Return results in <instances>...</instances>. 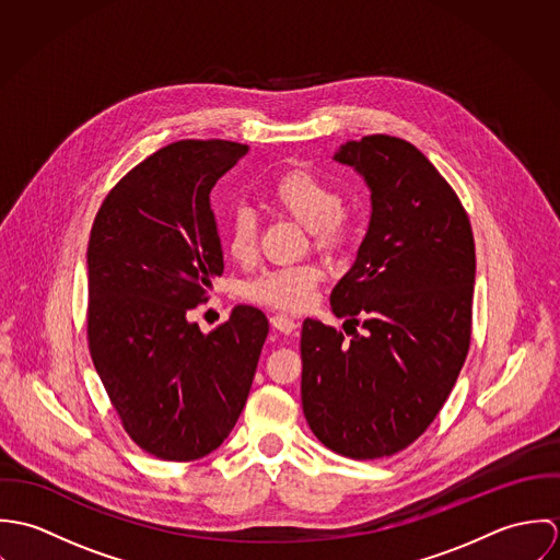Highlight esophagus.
I'll list each match as a JSON object with an SVG mask.
<instances>
[{"label": "esophagus", "mask_w": 560, "mask_h": 560, "mask_svg": "<svg viewBox=\"0 0 560 560\" xmlns=\"http://www.w3.org/2000/svg\"><path fill=\"white\" fill-rule=\"evenodd\" d=\"M269 320H271V327L278 329L280 334H293L298 329V323L289 319V317H284V315H273Z\"/></svg>", "instance_id": "esophagus-1"}]
</instances>
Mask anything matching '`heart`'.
Listing matches in <instances>:
<instances>
[{
  "label": "heart",
  "instance_id": "heart-1",
  "mask_svg": "<svg viewBox=\"0 0 560 560\" xmlns=\"http://www.w3.org/2000/svg\"><path fill=\"white\" fill-rule=\"evenodd\" d=\"M269 205L306 226L313 245L320 252H338L349 241V213L342 209L334 187L311 170L295 167L278 176L269 189ZM226 247L240 262L256 256L258 222L249 209L240 207L231 213ZM320 278L323 271L315 262L267 269L245 282L243 298L260 306L295 313L313 302Z\"/></svg>",
  "mask_w": 560,
  "mask_h": 560
}]
</instances>
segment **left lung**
Returning a JSON list of instances; mask_svg holds the SVG:
<instances>
[{
    "label": "left lung",
    "instance_id": "8db88e82",
    "mask_svg": "<svg viewBox=\"0 0 560 560\" xmlns=\"http://www.w3.org/2000/svg\"><path fill=\"white\" fill-rule=\"evenodd\" d=\"M334 160L364 176L373 211L329 295L345 334L302 325V407L323 446L366 462L407 448L448 399L470 349L477 256L462 200L413 144L375 133Z\"/></svg>",
    "mask_w": 560,
    "mask_h": 560
}]
</instances>
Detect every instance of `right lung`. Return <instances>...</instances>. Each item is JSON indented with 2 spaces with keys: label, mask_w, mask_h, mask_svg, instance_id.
<instances>
[{
  "label": "right lung",
  "mask_w": 560,
  "mask_h": 560,
  "mask_svg": "<svg viewBox=\"0 0 560 560\" xmlns=\"http://www.w3.org/2000/svg\"><path fill=\"white\" fill-rule=\"evenodd\" d=\"M247 153L180 140L127 172L88 241V347L122 429L163 462H194L233 431L269 320L237 306L211 334L189 320L222 276L211 189Z\"/></svg>",
  "instance_id": "right-lung-1"
}]
</instances>
